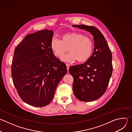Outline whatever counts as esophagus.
Listing matches in <instances>:
<instances>
[{"instance_id": "1", "label": "esophagus", "mask_w": 132, "mask_h": 132, "mask_svg": "<svg viewBox=\"0 0 132 132\" xmlns=\"http://www.w3.org/2000/svg\"><path fill=\"white\" fill-rule=\"evenodd\" d=\"M70 67V65L68 64H66V67H67V70L68 71V69H69V68Z\"/></svg>"}]
</instances>
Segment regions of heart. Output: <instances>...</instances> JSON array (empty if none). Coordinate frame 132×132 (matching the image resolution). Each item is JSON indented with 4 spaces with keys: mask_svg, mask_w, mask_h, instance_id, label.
<instances>
[{
    "mask_svg": "<svg viewBox=\"0 0 132 132\" xmlns=\"http://www.w3.org/2000/svg\"><path fill=\"white\" fill-rule=\"evenodd\" d=\"M51 48L56 57L61 58L68 51L70 53L62 60L69 62L77 61L83 63L91 57L93 50V43L90 37L79 32H68L62 35V40L53 38L51 42Z\"/></svg>",
    "mask_w": 132,
    "mask_h": 132,
    "instance_id": "1",
    "label": "heart"
}]
</instances>
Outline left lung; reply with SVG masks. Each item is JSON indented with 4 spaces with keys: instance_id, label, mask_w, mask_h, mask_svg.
I'll use <instances>...</instances> for the list:
<instances>
[{
    "instance_id": "8db88e82",
    "label": "left lung",
    "mask_w": 132,
    "mask_h": 132,
    "mask_svg": "<svg viewBox=\"0 0 132 132\" xmlns=\"http://www.w3.org/2000/svg\"><path fill=\"white\" fill-rule=\"evenodd\" d=\"M72 26L90 32L93 36L95 48L90 58L69 68L73 78L75 96L82 101H92L101 97L107 89L113 70L112 55L105 37L97 28L84 24Z\"/></svg>"
}]
</instances>
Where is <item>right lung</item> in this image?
<instances>
[{
    "label": "right lung",
    "mask_w": 132,
    "mask_h": 132,
    "mask_svg": "<svg viewBox=\"0 0 132 132\" xmlns=\"http://www.w3.org/2000/svg\"><path fill=\"white\" fill-rule=\"evenodd\" d=\"M53 32L47 29L27 35L14 50L11 75L20 98L36 107L48 104L67 73L65 64L51 48Z\"/></svg>",
    "instance_id": "1"
}]
</instances>
